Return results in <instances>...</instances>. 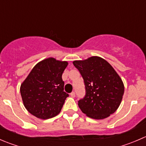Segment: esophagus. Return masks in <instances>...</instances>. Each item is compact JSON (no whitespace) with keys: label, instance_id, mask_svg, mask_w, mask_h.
Returning a JSON list of instances; mask_svg holds the SVG:
<instances>
[{"label":"esophagus","instance_id":"1","mask_svg":"<svg viewBox=\"0 0 146 146\" xmlns=\"http://www.w3.org/2000/svg\"><path fill=\"white\" fill-rule=\"evenodd\" d=\"M70 95L72 97V98H74V97L76 96V93H75V92H72L70 94Z\"/></svg>","mask_w":146,"mask_h":146}]
</instances>
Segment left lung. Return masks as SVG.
<instances>
[{
  "label": "left lung",
  "mask_w": 146,
  "mask_h": 146,
  "mask_svg": "<svg viewBox=\"0 0 146 146\" xmlns=\"http://www.w3.org/2000/svg\"><path fill=\"white\" fill-rule=\"evenodd\" d=\"M73 64L85 83V95L78 101L82 112L95 119H105L115 112L123 98L124 86L112 66L98 56Z\"/></svg>",
  "instance_id": "left-lung-1"
}]
</instances>
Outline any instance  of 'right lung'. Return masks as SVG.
I'll return each mask as SVG.
<instances>
[{
  "mask_svg": "<svg viewBox=\"0 0 146 146\" xmlns=\"http://www.w3.org/2000/svg\"><path fill=\"white\" fill-rule=\"evenodd\" d=\"M67 61L48 58L32 68L20 86L23 104L32 115L42 119L58 115L68 94L64 92L62 74Z\"/></svg>",
  "mask_w": 146,
  "mask_h": 146,
  "instance_id": "obj_1",
  "label": "right lung"
}]
</instances>
